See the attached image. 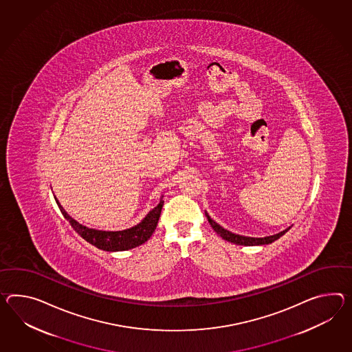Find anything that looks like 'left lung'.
<instances>
[{
    "mask_svg": "<svg viewBox=\"0 0 352 352\" xmlns=\"http://www.w3.org/2000/svg\"><path fill=\"white\" fill-rule=\"evenodd\" d=\"M207 220L210 225L212 226L214 232H217L223 240H228L230 243L234 244H239V245H262V244H270L274 240L281 238L285 232H287L289 229L283 230V232H278L276 235H271V236H265V238H249V236H241V235H236V234H232V232L225 230L223 228H221L219 223H214V220L206 214Z\"/></svg>",
    "mask_w": 352,
    "mask_h": 352,
    "instance_id": "8db88e82",
    "label": "left lung"
}]
</instances>
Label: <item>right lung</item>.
Returning a JSON list of instances; mask_svg holds the SVG:
<instances>
[{
	"label": "right lung",
	"mask_w": 352,
	"mask_h": 352,
	"mask_svg": "<svg viewBox=\"0 0 352 352\" xmlns=\"http://www.w3.org/2000/svg\"><path fill=\"white\" fill-rule=\"evenodd\" d=\"M56 202L60 207V212L65 216V219L69 220L74 230L78 232V235H81V238H84L87 243L93 244L96 248L103 249L107 252L129 250L144 244L145 241L150 239V236L156 229L164 205V201H160V204L153 208L141 223L131 229L122 230V232H102V230L89 229L84 225L78 223L62 208L58 201Z\"/></svg>",
	"instance_id": "obj_1"
}]
</instances>
